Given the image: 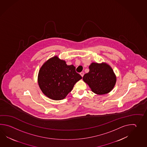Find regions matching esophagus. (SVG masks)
Masks as SVG:
<instances>
[{"instance_id":"obj_1","label":"esophagus","mask_w":147,"mask_h":147,"mask_svg":"<svg viewBox=\"0 0 147 147\" xmlns=\"http://www.w3.org/2000/svg\"><path fill=\"white\" fill-rule=\"evenodd\" d=\"M80 75H81V77H83V76H84V72H80Z\"/></svg>"}]
</instances>
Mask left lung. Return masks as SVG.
Listing matches in <instances>:
<instances>
[{
  "instance_id": "8db88e82",
  "label": "left lung",
  "mask_w": 147,
  "mask_h": 147,
  "mask_svg": "<svg viewBox=\"0 0 147 147\" xmlns=\"http://www.w3.org/2000/svg\"><path fill=\"white\" fill-rule=\"evenodd\" d=\"M83 80L94 93L104 94L112 90L116 84V77L108 65L93 63L89 66V72L84 76Z\"/></svg>"
}]
</instances>
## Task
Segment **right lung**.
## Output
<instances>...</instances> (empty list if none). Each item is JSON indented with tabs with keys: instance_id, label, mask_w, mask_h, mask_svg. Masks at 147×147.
<instances>
[{
	"instance_id": "add662e5",
	"label": "right lung",
	"mask_w": 147,
	"mask_h": 147,
	"mask_svg": "<svg viewBox=\"0 0 147 147\" xmlns=\"http://www.w3.org/2000/svg\"><path fill=\"white\" fill-rule=\"evenodd\" d=\"M82 77L74 65L68 66L57 56L48 60L38 74V84L47 97L55 100L64 99Z\"/></svg>"
}]
</instances>
